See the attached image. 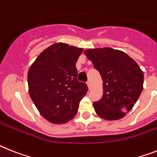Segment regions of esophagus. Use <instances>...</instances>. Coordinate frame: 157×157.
Wrapping results in <instances>:
<instances>
[{
	"mask_svg": "<svg viewBox=\"0 0 157 157\" xmlns=\"http://www.w3.org/2000/svg\"><path fill=\"white\" fill-rule=\"evenodd\" d=\"M86 84H87V85H88V88H89V90H90V89H91V83H90V81H87V83H86Z\"/></svg>",
	"mask_w": 157,
	"mask_h": 157,
	"instance_id": "obj_1",
	"label": "esophagus"
}]
</instances>
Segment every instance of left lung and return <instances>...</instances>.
I'll list each match as a JSON object with an SVG mask.
<instances>
[{"label":"left lung","instance_id":"left-lung-1","mask_svg":"<svg viewBox=\"0 0 157 157\" xmlns=\"http://www.w3.org/2000/svg\"><path fill=\"white\" fill-rule=\"evenodd\" d=\"M84 52L103 81V96L93 103L95 111L107 121L121 119L133 108L143 90V72L121 50L91 48Z\"/></svg>","mask_w":157,"mask_h":157}]
</instances>
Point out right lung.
Masks as SVG:
<instances>
[{
  "instance_id": "right-lung-1",
  "label": "right lung",
  "mask_w": 157,
  "mask_h": 157,
  "mask_svg": "<svg viewBox=\"0 0 157 157\" xmlns=\"http://www.w3.org/2000/svg\"><path fill=\"white\" fill-rule=\"evenodd\" d=\"M83 48L56 43L36 57L28 72L29 93L42 117L52 124H64L78 111L88 92L78 81L76 63Z\"/></svg>"
}]
</instances>
